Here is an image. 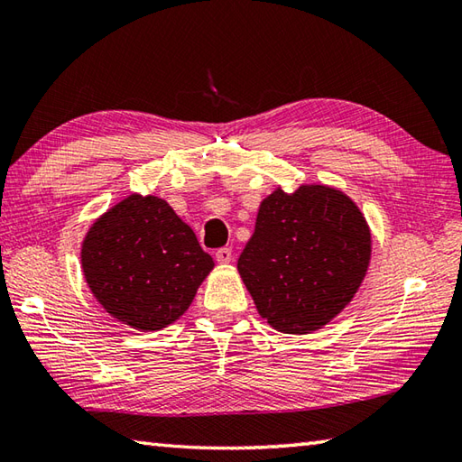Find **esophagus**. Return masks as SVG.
Masks as SVG:
<instances>
[{
	"label": "esophagus",
	"instance_id": "1",
	"mask_svg": "<svg viewBox=\"0 0 462 462\" xmlns=\"http://www.w3.org/2000/svg\"><path fill=\"white\" fill-rule=\"evenodd\" d=\"M216 260H218L220 264H230V260H232V248H220V250H216Z\"/></svg>",
	"mask_w": 462,
	"mask_h": 462
}]
</instances>
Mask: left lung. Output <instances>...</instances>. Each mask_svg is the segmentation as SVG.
Segmentation results:
<instances>
[{"label":"left lung","mask_w":462,"mask_h":462,"mask_svg":"<svg viewBox=\"0 0 462 462\" xmlns=\"http://www.w3.org/2000/svg\"><path fill=\"white\" fill-rule=\"evenodd\" d=\"M373 236L342 189L276 188L260 202L238 273L258 314L286 334L319 330L346 309L363 284Z\"/></svg>","instance_id":"1"}]
</instances>
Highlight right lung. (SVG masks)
<instances>
[{"label":"right lung","mask_w":462,"mask_h":462,"mask_svg":"<svg viewBox=\"0 0 462 462\" xmlns=\"http://www.w3.org/2000/svg\"><path fill=\"white\" fill-rule=\"evenodd\" d=\"M79 256L96 300L142 332L176 322L214 268L171 206L140 194L124 198L89 226Z\"/></svg>","instance_id":"right-lung-1"}]
</instances>
